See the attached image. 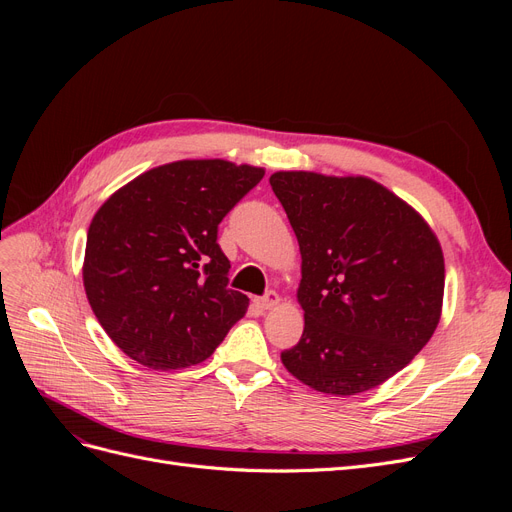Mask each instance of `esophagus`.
Returning a JSON list of instances; mask_svg holds the SVG:
<instances>
[{
    "label": "esophagus",
    "mask_w": 512,
    "mask_h": 512,
    "mask_svg": "<svg viewBox=\"0 0 512 512\" xmlns=\"http://www.w3.org/2000/svg\"><path fill=\"white\" fill-rule=\"evenodd\" d=\"M254 303L260 307V309H271V307H275L277 303H280V294H277L275 290H269L265 297H258V299H254Z\"/></svg>",
    "instance_id": "1"
}]
</instances>
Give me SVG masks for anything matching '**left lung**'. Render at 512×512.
Returning a JSON list of instances; mask_svg holds the SVG:
<instances>
[{
  "label": "left lung",
  "instance_id": "obj_1",
  "mask_svg": "<svg viewBox=\"0 0 512 512\" xmlns=\"http://www.w3.org/2000/svg\"><path fill=\"white\" fill-rule=\"evenodd\" d=\"M271 188L301 250L305 327L282 352L314 391L348 397L404 369L436 331L444 297L438 237L369 177L273 173Z\"/></svg>",
  "mask_w": 512,
  "mask_h": 512
}]
</instances>
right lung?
<instances>
[{"instance_id": "add662e5", "label": "right lung", "mask_w": 512, "mask_h": 512, "mask_svg": "<svg viewBox=\"0 0 512 512\" xmlns=\"http://www.w3.org/2000/svg\"><path fill=\"white\" fill-rule=\"evenodd\" d=\"M265 168L179 160L138 175L87 230L83 284L106 335L149 369L209 359L250 299L228 288L218 245L226 213Z\"/></svg>"}]
</instances>
